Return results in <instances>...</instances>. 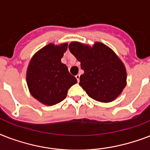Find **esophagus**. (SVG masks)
Here are the masks:
<instances>
[{
    "instance_id": "obj_1",
    "label": "esophagus",
    "mask_w": 150,
    "mask_h": 150,
    "mask_svg": "<svg viewBox=\"0 0 150 150\" xmlns=\"http://www.w3.org/2000/svg\"><path fill=\"white\" fill-rule=\"evenodd\" d=\"M75 77H76V79H77L78 82H79V78H80V75H79V74H78V75H76V76H75Z\"/></svg>"
}]
</instances>
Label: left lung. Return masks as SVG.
<instances>
[{
	"label": "left lung",
	"instance_id": "1",
	"mask_svg": "<svg viewBox=\"0 0 150 150\" xmlns=\"http://www.w3.org/2000/svg\"><path fill=\"white\" fill-rule=\"evenodd\" d=\"M68 48L84 70L79 85L89 97L109 103L122 93L127 83L125 67L110 48L100 42L93 47L72 42Z\"/></svg>",
	"mask_w": 150,
	"mask_h": 150
}]
</instances>
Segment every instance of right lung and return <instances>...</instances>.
<instances>
[{"mask_svg": "<svg viewBox=\"0 0 150 150\" xmlns=\"http://www.w3.org/2000/svg\"><path fill=\"white\" fill-rule=\"evenodd\" d=\"M67 48L68 43H50L36 52L29 62L27 85L32 96L43 104L52 106L64 100L69 88L77 82L61 63Z\"/></svg>", "mask_w": 150, "mask_h": 150, "instance_id": "right-lung-1", "label": "right lung"}]
</instances>
